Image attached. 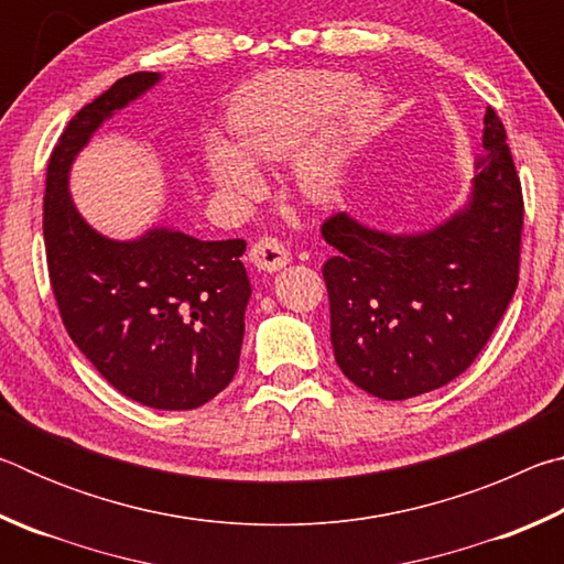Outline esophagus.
Masks as SVG:
<instances>
[{
    "mask_svg": "<svg viewBox=\"0 0 564 564\" xmlns=\"http://www.w3.org/2000/svg\"><path fill=\"white\" fill-rule=\"evenodd\" d=\"M248 261H251L259 271L273 273V271H281L283 265L291 261V256H289V251H285L279 238L265 236V238H259V241L251 246V251H248Z\"/></svg>",
    "mask_w": 564,
    "mask_h": 564,
    "instance_id": "esophagus-1",
    "label": "esophagus"
}]
</instances>
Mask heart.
Masks as SVG:
<instances>
[{"instance_id":"b5f03b06","label":"heart","mask_w":564,"mask_h":564,"mask_svg":"<svg viewBox=\"0 0 564 564\" xmlns=\"http://www.w3.org/2000/svg\"><path fill=\"white\" fill-rule=\"evenodd\" d=\"M358 79L352 74L316 69L279 72L248 84L228 113L234 144L218 137L204 141L208 176L226 194H251L259 186L253 161L261 164L291 156L343 106L330 129L299 151L291 166L295 188L311 202L328 204L338 198L350 156L370 139L383 111L378 91L360 89L354 95Z\"/></svg>"}]
</instances>
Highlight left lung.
Here are the masks:
<instances>
[{"label": "left lung", "instance_id": "1", "mask_svg": "<svg viewBox=\"0 0 564 564\" xmlns=\"http://www.w3.org/2000/svg\"><path fill=\"white\" fill-rule=\"evenodd\" d=\"M508 133L485 111L480 174L467 204L423 234H388L336 214L321 234L330 343L350 383L405 400L465 373L518 289L522 188Z\"/></svg>", "mask_w": 564, "mask_h": 564}]
</instances>
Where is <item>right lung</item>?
Wrapping results in <instances>:
<instances>
[{
	"label": "right lung",
	"instance_id": "right-lung-1",
	"mask_svg": "<svg viewBox=\"0 0 564 564\" xmlns=\"http://www.w3.org/2000/svg\"><path fill=\"white\" fill-rule=\"evenodd\" d=\"M159 82V72L123 76L66 123L46 166V265L66 333L121 395L194 410L236 376L251 299L246 241H198L169 226L117 241L84 221L69 194L94 131Z\"/></svg>",
	"mask_w": 564,
	"mask_h": 564
}]
</instances>
